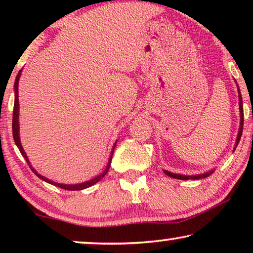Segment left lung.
Here are the masks:
<instances>
[{
    "mask_svg": "<svg viewBox=\"0 0 253 253\" xmlns=\"http://www.w3.org/2000/svg\"><path fill=\"white\" fill-rule=\"evenodd\" d=\"M238 87V86H237ZM238 101H240V113H241V126H240V130H238V134H237V139H236V145H235V148L237 147L238 143H240V139L242 137V132H243V117H244V114H243V101H242V95H241V92H240V88H238ZM166 175L170 176L172 178H177V179H189V178H192V179H198V178H204V177H207L210 174H212V171L210 172H206V174H203V175H197V176H185V175H178V174H174V172H170V171H167V170H164Z\"/></svg>",
    "mask_w": 253,
    "mask_h": 253,
    "instance_id": "left-lung-1",
    "label": "left lung"
}]
</instances>
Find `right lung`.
<instances>
[{
    "label": "right lung",
    "instance_id": "right-lung-1",
    "mask_svg": "<svg viewBox=\"0 0 253 253\" xmlns=\"http://www.w3.org/2000/svg\"><path fill=\"white\" fill-rule=\"evenodd\" d=\"M20 72H22V70H20V71L18 72V75H17V77H16V82H15V105H13V113H12V134H13V140H15L16 145H17V146H18L20 153H22L23 157L25 158L27 165L30 166V168L32 169L34 174H36L39 178L42 179V181L47 182V183H50V184H53V185H55V186H58V188H62V189H64V190H70V191H76V190H83V189L89 188V186L94 185L95 183H98V182L100 181V179H101V178L103 177V176H105V175L107 174V172H108L109 167H110V164H112V158H113V154H114V148H115V145H116V144L114 145L112 153H110V158H109L108 165H107V167H106L105 170H103L102 174H100L99 176H96V177L91 179V181L81 183V184H75V185L60 184V183L53 182V181H50V179H48V178H46V177H43V176L39 175V174H38V172L32 168V166H31V164L29 162V159H27V155H26V153H25V151L23 150L22 144H20V139H19V124H18V112H19V102H18V82H19V77H20Z\"/></svg>",
    "mask_w": 253,
    "mask_h": 253
}]
</instances>
